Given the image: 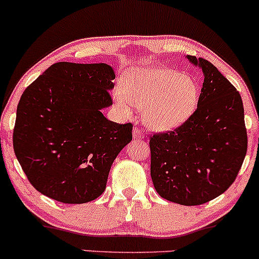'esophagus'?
Segmentation results:
<instances>
[{"mask_svg": "<svg viewBox=\"0 0 259 259\" xmlns=\"http://www.w3.org/2000/svg\"><path fill=\"white\" fill-rule=\"evenodd\" d=\"M133 138L135 139L144 138L143 132H142V130L139 128V127H135V128H133Z\"/></svg>", "mask_w": 259, "mask_h": 259, "instance_id": "esophagus-1", "label": "esophagus"}]
</instances>
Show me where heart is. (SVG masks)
Listing matches in <instances>:
<instances>
[{
  "instance_id": "b5f03b06",
  "label": "heart",
  "mask_w": 259,
  "mask_h": 259,
  "mask_svg": "<svg viewBox=\"0 0 259 259\" xmlns=\"http://www.w3.org/2000/svg\"><path fill=\"white\" fill-rule=\"evenodd\" d=\"M115 99L124 111L133 105L145 110L148 126L174 130L192 115L198 101V84L192 77L164 67L132 69L121 79Z\"/></svg>"
}]
</instances>
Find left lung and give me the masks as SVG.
Wrapping results in <instances>:
<instances>
[{"label": "left lung", "instance_id": "1", "mask_svg": "<svg viewBox=\"0 0 259 259\" xmlns=\"http://www.w3.org/2000/svg\"><path fill=\"white\" fill-rule=\"evenodd\" d=\"M187 59L204 74L197 109L174 131L150 136V176L164 199L199 205L234 184L247 153V131L236 88L209 61Z\"/></svg>", "mask_w": 259, "mask_h": 259}]
</instances>
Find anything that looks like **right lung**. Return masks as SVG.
<instances>
[{"label":"right lung","mask_w":259,"mask_h":259,"mask_svg":"<svg viewBox=\"0 0 259 259\" xmlns=\"http://www.w3.org/2000/svg\"><path fill=\"white\" fill-rule=\"evenodd\" d=\"M114 69L106 63L57 62L25 89L17 107L14 154L29 182L67 204L103 194L132 123L109 121Z\"/></svg>","instance_id":"right-lung-1"}]
</instances>
